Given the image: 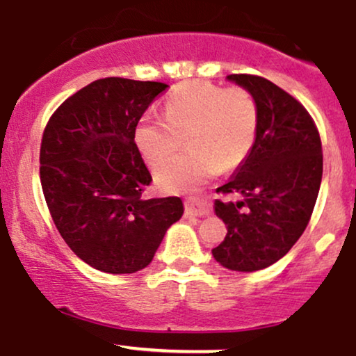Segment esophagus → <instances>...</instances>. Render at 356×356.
Listing matches in <instances>:
<instances>
[{
  "label": "esophagus",
  "mask_w": 356,
  "mask_h": 356,
  "mask_svg": "<svg viewBox=\"0 0 356 356\" xmlns=\"http://www.w3.org/2000/svg\"><path fill=\"white\" fill-rule=\"evenodd\" d=\"M211 209L207 204H204L201 201H197L195 197H189L186 201V216H209Z\"/></svg>",
  "instance_id": "1"
}]
</instances>
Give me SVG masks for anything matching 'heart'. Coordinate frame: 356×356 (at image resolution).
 <instances>
[{
    "mask_svg": "<svg viewBox=\"0 0 356 356\" xmlns=\"http://www.w3.org/2000/svg\"><path fill=\"white\" fill-rule=\"evenodd\" d=\"M164 117L145 115L136 129V142L150 165L172 159L189 138V150L157 170L167 192L197 187L224 167H236L251 154L259 127V108L244 87L224 88L195 80L167 95Z\"/></svg>",
    "mask_w": 356,
    "mask_h": 356,
    "instance_id": "1",
    "label": "heart"
}]
</instances>
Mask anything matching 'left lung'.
<instances>
[{
    "label": "left lung",
    "instance_id": "left-lung-1",
    "mask_svg": "<svg viewBox=\"0 0 356 356\" xmlns=\"http://www.w3.org/2000/svg\"><path fill=\"white\" fill-rule=\"evenodd\" d=\"M227 79L254 95L259 127L236 177L218 189L243 199L216 201L227 234L212 256L224 268L249 273L275 264L305 232L320 192L323 150L313 117L295 97L263 76Z\"/></svg>",
    "mask_w": 356,
    "mask_h": 356
}]
</instances>
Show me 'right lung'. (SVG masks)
<instances>
[{"label":"right lung","mask_w":356,"mask_h":356,"mask_svg":"<svg viewBox=\"0 0 356 356\" xmlns=\"http://www.w3.org/2000/svg\"><path fill=\"white\" fill-rule=\"evenodd\" d=\"M161 81L108 76L68 97L48 120L40 181L53 222L88 266L129 275L152 261L165 231L181 219V197H152L136 129L165 92Z\"/></svg>","instance_id":"add662e5"}]
</instances>
